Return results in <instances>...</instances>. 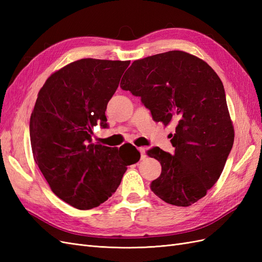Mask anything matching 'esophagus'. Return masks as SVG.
Instances as JSON below:
<instances>
[{
  "mask_svg": "<svg viewBox=\"0 0 262 262\" xmlns=\"http://www.w3.org/2000/svg\"><path fill=\"white\" fill-rule=\"evenodd\" d=\"M145 147H139V150H140V153H141V160H145V157H146V155H145Z\"/></svg>",
  "mask_w": 262,
  "mask_h": 262,
  "instance_id": "1",
  "label": "esophagus"
}]
</instances>
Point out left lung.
I'll return each instance as SVG.
<instances>
[{
	"label": "left lung",
	"instance_id": "left-lung-1",
	"mask_svg": "<svg viewBox=\"0 0 262 262\" xmlns=\"http://www.w3.org/2000/svg\"><path fill=\"white\" fill-rule=\"evenodd\" d=\"M120 87L141 98L154 121L175 126L173 155L157 146L146 152L162 165L152 191L177 207L200 200L220 178L234 143L217 74L203 60L173 50L134 61Z\"/></svg>",
	"mask_w": 262,
	"mask_h": 262
}]
</instances>
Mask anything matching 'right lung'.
I'll list each match as a JSON object with an SVG mask.
<instances>
[{"label": "right lung", "mask_w": 262, "mask_h": 262, "mask_svg": "<svg viewBox=\"0 0 262 262\" xmlns=\"http://www.w3.org/2000/svg\"><path fill=\"white\" fill-rule=\"evenodd\" d=\"M130 61L81 59L53 73L39 91L29 134L35 162L53 193L80 210L104 203L140 152L131 144H94L108 128L105 112Z\"/></svg>", "instance_id": "add662e5"}]
</instances>
